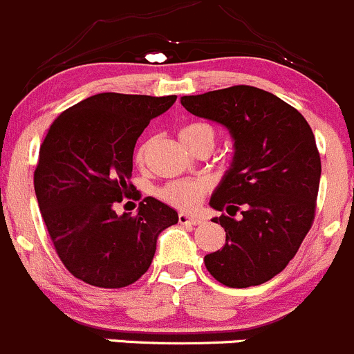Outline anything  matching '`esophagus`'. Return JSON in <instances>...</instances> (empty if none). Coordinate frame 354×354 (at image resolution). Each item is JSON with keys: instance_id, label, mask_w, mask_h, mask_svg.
Wrapping results in <instances>:
<instances>
[{"instance_id": "obj_1", "label": "esophagus", "mask_w": 354, "mask_h": 354, "mask_svg": "<svg viewBox=\"0 0 354 354\" xmlns=\"http://www.w3.org/2000/svg\"><path fill=\"white\" fill-rule=\"evenodd\" d=\"M178 222H180L181 225H197L201 220L199 218H194V216H188V214L185 213H180L178 214Z\"/></svg>"}]
</instances>
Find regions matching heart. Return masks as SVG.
Returning <instances> with one entry per match:
<instances>
[{"mask_svg":"<svg viewBox=\"0 0 354 354\" xmlns=\"http://www.w3.org/2000/svg\"><path fill=\"white\" fill-rule=\"evenodd\" d=\"M180 140L192 151L201 147H209L213 150L214 141H216V131H214L213 125L206 124V122H194V124H188L181 129ZM145 151H147V145L143 143L136 150L138 162L143 160ZM204 192H206V185L203 181L178 180L164 185L158 190V197L162 201H166L167 204H171V206L178 207V209L188 211L199 204Z\"/></svg>","mask_w":354,"mask_h":354,"instance_id":"obj_1","label":"heart"}]
</instances>
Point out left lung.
Here are the masks:
<instances>
[{"label": "left lung", "instance_id": "left-lung-1", "mask_svg": "<svg viewBox=\"0 0 354 354\" xmlns=\"http://www.w3.org/2000/svg\"><path fill=\"white\" fill-rule=\"evenodd\" d=\"M181 104L229 129L234 158L211 196L225 229L222 250L204 257L222 285L248 288L272 279L299 252L315 220L322 160L306 118L288 102L250 85L183 95ZM241 210L243 216H232Z\"/></svg>", "mask_w": 354, "mask_h": 354}]
</instances>
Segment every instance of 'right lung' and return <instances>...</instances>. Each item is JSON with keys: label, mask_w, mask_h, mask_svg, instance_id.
I'll use <instances>...</instances> for the list:
<instances>
[{"label": "right lung", "mask_w": 354, "mask_h": 354, "mask_svg": "<svg viewBox=\"0 0 354 354\" xmlns=\"http://www.w3.org/2000/svg\"><path fill=\"white\" fill-rule=\"evenodd\" d=\"M176 95H91L62 111L39 147L35 192L59 259L75 277L124 288L148 270L157 237L178 223L167 204L145 197L136 216L115 213L134 199L132 153L151 118Z\"/></svg>", "instance_id": "1"}]
</instances>
